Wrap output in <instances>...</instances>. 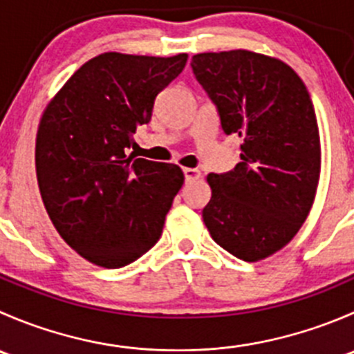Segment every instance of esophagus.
<instances>
[{
	"instance_id": "1",
	"label": "esophagus",
	"mask_w": 354,
	"mask_h": 354,
	"mask_svg": "<svg viewBox=\"0 0 354 354\" xmlns=\"http://www.w3.org/2000/svg\"><path fill=\"white\" fill-rule=\"evenodd\" d=\"M183 173H185V180L187 181H195L202 176V174H200V171L194 169V167H185Z\"/></svg>"
}]
</instances>
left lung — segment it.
Returning <instances> with one entry per match:
<instances>
[{"mask_svg":"<svg viewBox=\"0 0 354 354\" xmlns=\"http://www.w3.org/2000/svg\"><path fill=\"white\" fill-rule=\"evenodd\" d=\"M192 70L224 133L243 138L241 162L207 176L203 223L231 255L257 262L288 245L312 209L320 174L312 99L291 66L245 49L195 55Z\"/></svg>","mask_w":354,"mask_h":354,"instance_id":"1","label":"left lung"}]
</instances>
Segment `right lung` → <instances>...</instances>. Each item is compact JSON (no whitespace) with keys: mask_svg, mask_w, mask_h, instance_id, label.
<instances>
[{"mask_svg":"<svg viewBox=\"0 0 354 354\" xmlns=\"http://www.w3.org/2000/svg\"><path fill=\"white\" fill-rule=\"evenodd\" d=\"M187 59L99 55L71 75L42 114L35 140L42 202L63 240L95 266H128L160 238L183 171L133 159L127 149Z\"/></svg>","mask_w":354,"mask_h":354,"instance_id":"1","label":"right lung"}]
</instances>
